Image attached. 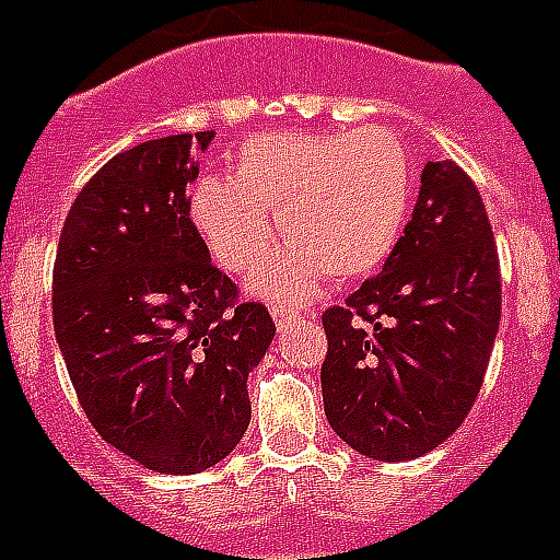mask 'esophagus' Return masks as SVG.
Listing matches in <instances>:
<instances>
[{
  "label": "esophagus",
  "mask_w": 560,
  "mask_h": 560,
  "mask_svg": "<svg viewBox=\"0 0 560 560\" xmlns=\"http://www.w3.org/2000/svg\"><path fill=\"white\" fill-rule=\"evenodd\" d=\"M272 319H276V325H279V328H288L290 323L302 319V314H299L296 307H272Z\"/></svg>",
  "instance_id": "esophagus-1"
}]
</instances>
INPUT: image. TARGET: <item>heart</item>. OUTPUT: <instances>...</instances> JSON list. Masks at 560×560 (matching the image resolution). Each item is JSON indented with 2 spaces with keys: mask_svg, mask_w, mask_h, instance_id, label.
Instances as JSON below:
<instances>
[{
  "mask_svg": "<svg viewBox=\"0 0 560 560\" xmlns=\"http://www.w3.org/2000/svg\"><path fill=\"white\" fill-rule=\"evenodd\" d=\"M416 168L389 130L261 133L237 151L232 177L200 179L188 200L194 229L214 261L249 272L272 244V218L288 244L255 272L272 302L316 296L328 276L363 279L407 226Z\"/></svg>",
  "mask_w": 560,
  "mask_h": 560,
  "instance_id": "heart-1",
  "label": "heart"
}]
</instances>
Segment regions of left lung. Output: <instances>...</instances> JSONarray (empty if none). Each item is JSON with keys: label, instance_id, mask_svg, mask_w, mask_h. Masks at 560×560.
<instances>
[{"label": "left lung", "instance_id": "obj_1", "mask_svg": "<svg viewBox=\"0 0 560 560\" xmlns=\"http://www.w3.org/2000/svg\"><path fill=\"white\" fill-rule=\"evenodd\" d=\"M323 400L342 442L377 462L424 456L474 407L500 328V258L456 162H427L383 272L323 314Z\"/></svg>", "mask_w": 560, "mask_h": 560}]
</instances>
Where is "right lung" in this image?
Listing matches in <instances>:
<instances>
[{
	"label": "right lung",
	"mask_w": 560,
	"mask_h": 560,
	"mask_svg": "<svg viewBox=\"0 0 560 560\" xmlns=\"http://www.w3.org/2000/svg\"><path fill=\"white\" fill-rule=\"evenodd\" d=\"M165 136L118 153L81 188L57 244L51 314L83 412L156 474H200L249 427L246 377L276 323L211 264L188 214L194 151Z\"/></svg>",
	"instance_id": "right-lung-1"
}]
</instances>
